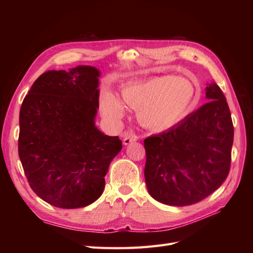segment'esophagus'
<instances>
[{"instance_id": "obj_1", "label": "esophagus", "mask_w": 253, "mask_h": 253, "mask_svg": "<svg viewBox=\"0 0 253 253\" xmlns=\"http://www.w3.org/2000/svg\"><path fill=\"white\" fill-rule=\"evenodd\" d=\"M137 139H138V136H137L132 131H127L126 133H125V136H124V144H126V145L129 144V143L136 141Z\"/></svg>"}]
</instances>
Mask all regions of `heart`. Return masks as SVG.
Instances as JSON below:
<instances>
[{
    "label": "heart",
    "instance_id": "1",
    "mask_svg": "<svg viewBox=\"0 0 253 253\" xmlns=\"http://www.w3.org/2000/svg\"><path fill=\"white\" fill-rule=\"evenodd\" d=\"M124 102L137 111L141 125L154 131H165L185 118L194 104V84L183 78L162 76L126 85L121 90ZM106 119L115 120L125 113V106L110 91L101 100Z\"/></svg>",
    "mask_w": 253,
    "mask_h": 253
}]
</instances>
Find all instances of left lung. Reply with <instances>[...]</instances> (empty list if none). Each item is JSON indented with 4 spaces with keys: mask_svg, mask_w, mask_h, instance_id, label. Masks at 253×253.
Returning <instances> with one entry per match:
<instances>
[{
    "mask_svg": "<svg viewBox=\"0 0 253 253\" xmlns=\"http://www.w3.org/2000/svg\"><path fill=\"white\" fill-rule=\"evenodd\" d=\"M206 97L208 103L143 141L145 183L159 203L196 204L219 188L230 171L234 133L230 110L216 83L207 86Z\"/></svg>",
    "mask_w": 253,
    "mask_h": 253,
    "instance_id": "8db88e82",
    "label": "left lung"
}]
</instances>
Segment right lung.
<instances>
[{
  "label": "right lung",
  "instance_id": "right-lung-1",
  "mask_svg": "<svg viewBox=\"0 0 253 253\" xmlns=\"http://www.w3.org/2000/svg\"><path fill=\"white\" fill-rule=\"evenodd\" d=\"M99 75L85 65L44 73L21 106L23 170L34 192L58 208H82L97 201L112 159L122 149L118 136L95 126Z\"/></svg>",
  "mask_w": 253,
  "mask_h": 253
}]
</instances>
